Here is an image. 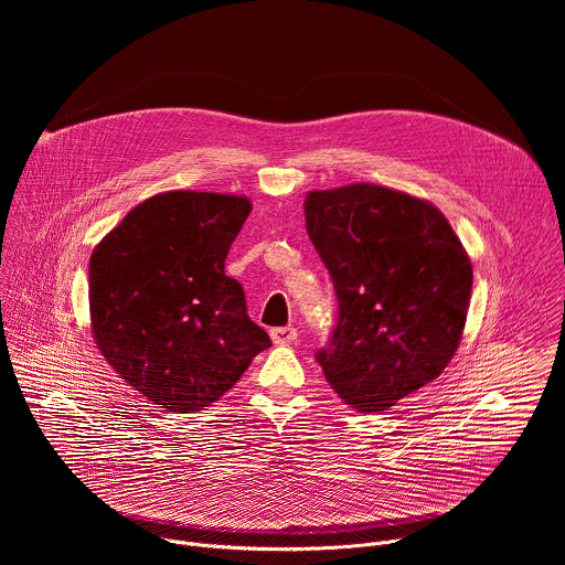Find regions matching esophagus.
I'll list each match as a JSON object with an SVG mask.
<instances>
[{"label": "esophagus", "instance_id": "1", "mask_svg": "<svg viewBox=\"0 0 565 565\" xmlns=\"http://www.w3.org/2000/svg\"><path fill=\"white\" fill-rule=\"evenodd\" d=\"M270 338L275 344H290L297 340V329L292 327H279V329H273L270 331Z\"/></svg>", "mask_w": 565, "mask_h": 565}]
</instances>
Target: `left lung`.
<instances>
[{"instance_id":"left-lung-1","label":"left lung","mask_w":565,"mask_h":565,"mask_svg":"<svg viewBox=\"0 0 565 565\" xmlns=\"http://www.w3.org/2000/svg\"><path fill=\"white\" fill-rule=\"evenodd\" d=\"M303 212L340 301L317 362L347 405L382 414L454 358L471 262L445 214L407 192L371 183L315 190Z\"/></svg>"}]
</instances>
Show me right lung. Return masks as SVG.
Wrapping results in <instances>:
<instances>
[{"label": "right lung", "instance_id": "right-lung-1", "mask_svg": "<svg viewBox=\"0 0 565 565\" xmlns=\"http://www.w3.org/2000/svg\"><path fill=\"white\" fill-rule=\"evenodd\" d=\"M246 196L174 190L136 205L89 262L92 333L153 405L190 414L230 391L273 342L248 317L225 257Z\"/></svg>", "mask_w": 565, "mask_h": 565}]
</instances>
